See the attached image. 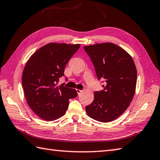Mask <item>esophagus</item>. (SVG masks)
Listing matches in <instances>:
<instances>
[{
    "mask_svg": "<svg viewBox=\"0 0 160 160\" xmlns=\"http://www.w3.org/2000/svg\"><path fill=\"white\" fill-rule=\"evenodd\" d=\"M76 91H77V93H78V95H80L81 93L82 92V90H80V89H76Z\"/></svg>",
    "mask_w": 160,
    "mask_h": 160,
    "instance_id": "esophagus-1",
    "label": "esophagus"
}]
</instances>
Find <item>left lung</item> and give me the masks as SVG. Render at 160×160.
Returning <instances> with one entry per match:
<instances>
[{
	"label": "left lung",
	"instance_id": "obj_1",
	"mask_svg": "<svg viewBox=\"0 0 160 160\" xmlns=\"http://www.w3.org/2000/svg\"><path fill=\"white\" fill-rule=\"evenodd\" d=\"M84 49L96 70L104 89L94 93L93 102L85 109L91 118L102 122H111L127 110L133 98L137 70L132 57L113 43L84 46Z\"/></svg>",
	"mask_w": 160,
	"mask_h": 160
}]
</instances>
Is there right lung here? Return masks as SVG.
Segmentation results:
<instances>
[{
  "instance_id": "right-lung-1",
  "label": "right lung",
  "mask_w": 160,
  "mask_h": 160,
  "mask_svg": "<svg viewBox=\"0 0 160 160\" xmlns=\"http://www.w3.org/2000/svg\"><path fill=\"white\" fill-rule=\"evenodd\" d=\"M80 45L49 43L30 57L24 68L22 84L29 107L40 118L52 121L62 117L69 100L78 96L76 91L61 84L64 68Z\"/></svg>"
}]
</instances>
